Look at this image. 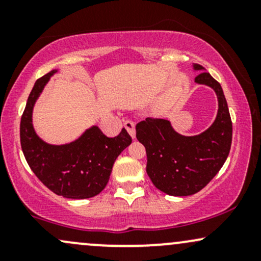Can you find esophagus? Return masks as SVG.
<instances>
[{
    "label": "esophagus",
    "mask_w": 261,
    "mask_h": 261,
    "mask_svg": "<svg viewBox=\"0 0 261 261\" xmlns=\"http://www.w3.org/2000/svg\"><path fill=\"white\" fill-rule=\"evenodd\" d=\"M124 126L127 130V133L130 134V136L133 137V139H135V137H136V131H135V122L131 121V120H126L124 122Z\"/></svg>",
    "instance_id": "obj_1"
}]
</instances>
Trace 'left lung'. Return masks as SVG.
Wrapping results in <instances>:
<instances>
[{
	"instance_id": "1",
	"label": "left lung",
	"mask_w": 261,
	"mask_h": 261,
	"mask_svg": "<svg viewBox=\"0 0 261 261\" xmlns=\"http://www.w3.org/2000/svg\"><path fill=\"white\" fill-rule=\"evenodd\" d=\"M195 70H203L194 65ZM196 83L210 86L218 98L216 120L196 136H182L166 119H151L136 125L137 140L147 154L146 172L153 185L172 196H188L203 189L220 172L232 143V120L222 87L211 74L200 73Z\"/></svg>"
}]
</instances>
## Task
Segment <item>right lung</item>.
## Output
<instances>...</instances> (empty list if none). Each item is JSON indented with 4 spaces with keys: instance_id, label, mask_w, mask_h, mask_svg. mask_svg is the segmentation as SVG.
Returning <instances> with one entry per match:
<instances>
[{
    "instance_id": "1",
    "label": "right lung",
    "mask_w": 261,
    "mask_h": 261,
    "mask_svg": "<svg viewBox=\"0 0 261 261\" xmlns=\"http://www.w3.org/2000/svg\"><path fill=\"white\" fill-rule=\"evenodd\" d=\"M55 72L40 77L33 87L20 119V146L31 169L53 193L67 199H88L107 187L114 162L133 139L125 128L118 136L108 137L98 126L68 145H47L39 139L32 125L33 107Z\"/></svg>"
}]
</instances>
